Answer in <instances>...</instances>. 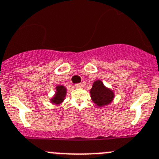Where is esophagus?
Here are the masks:
<instances>
[{"label": "esophagus", "mask_w": 159, "mask_h": 159, "mask_svg": "<svg viewBox=\"0 0 159 159\" xmlns=\"http://www.w3.org/2000/svg\"><path fill=\"white\" fill-rule=\"evenodd\" d=\"M75 88H76V89H82L83 88L82 84H75Z\"/></svg>", "instance_id": "34e87169"}]
</instances>
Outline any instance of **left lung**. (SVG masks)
I'll return each mask as SVG.
<instances>
[{"label":"left lung","mask_w":159,"mask_h":159,"mask_svg":"<svg viewBox=\"0 0 159 159\" xmlns=\"http://www.w3.org/2000/svg\"><path fill=\"white\" fill-rule=\"evenodd\" d=\"M90 96L93 103L99 107L110 104L115 99V93L112 89L105 86L103 81L96 80L90 90Z\"/></svg>","instance_id":"obj_1"}]
</instances>
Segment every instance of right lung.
<instances>
[{"mask_svg":"<svg viewBox=\"0 0 159 159\" xmlns=\"http://www.w3.org/2000/svg\"><path fill=\"white\" fill-rule=\"evenodd\" d=\"M66 96V88L62 84L56 87V92L52 97L50 99V102L53 104L59 106L64 101Z\"/></svg>","mask_w":159,"mask_h":159,"instance_id":"right-lung-1","label":"right lung"}]
</instances>
